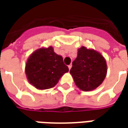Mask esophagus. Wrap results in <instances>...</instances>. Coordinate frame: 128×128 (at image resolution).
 <instances>
[{
    "label": "esophagus",
    "mask_w": 128,
    "mask_h": 128,
    "mask_svg": "<svg viewBox=\"0 0 128 128\" xmlns=\"http://www.w3.org/2000/svg\"><path fill=\"white\" fill-rule=\"evenodd\" d=\"M71 68H72V64H70V65H69V66H68V68H69V70H70V69H71Z\"/></svg>",
    "instance_id": "1"
}]
</instances>
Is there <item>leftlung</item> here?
I'll return each mask as SVG.
<instances>
[{
	"instance_id": "obj_1",
	"label": "left lung",
	"mask_w": 128,
	"mask_h": 128,
	"mask_svg": "<svg viewBox=\"0 0 128 128\" xmlns=\"http://www.w3.org/2000/svg\"><path fill=\"white\" fill-rule=\"evenodd\" d=\"M70 73L76 86L83 91L96 89L106 78L107 63L105 58L94 49L82 46L72 62Z\"/></svg>"
}]
</instances>
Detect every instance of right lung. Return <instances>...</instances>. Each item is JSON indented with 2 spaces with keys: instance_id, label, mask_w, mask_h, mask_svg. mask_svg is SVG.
<instances>
[{
  "instance_id": "obj_1",
  "label": "right lung",
  "mask_w": 128,
  "mask_h": 128,
  "mask_svg": "<svg viewBox=\"0 0 128 128\" xmlns=\"http://www.w3.org/2000/svg\"><path fill=\"white\" fill-rule=\"evenodd\" d=\"M69 70L61 56L53 48H40L28 58L25 72L28 82L38 90L53 88L65 73Z\"/></svg>"
}]
</instances>
